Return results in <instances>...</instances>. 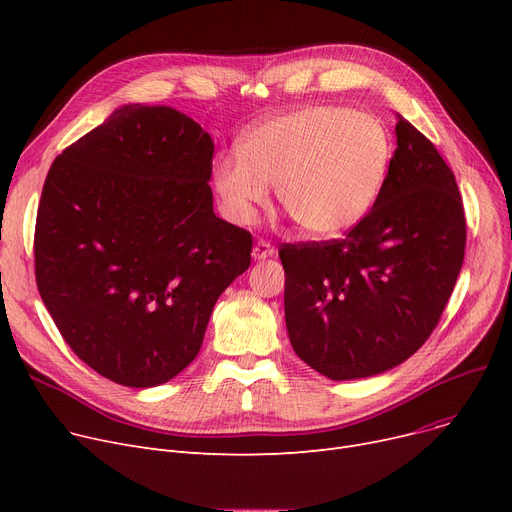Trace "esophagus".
Wrapping results in <instances>:
<instances>
[{
    "instance_id": "1",
    "label": "esophagus",
    "mask_w": 512,
    "mask_h": 512,
    "mask_svg": "<svg viewBox=\"0 0 512 512\" xmlns=\"http://www.w3.org/2000/svg\"><path fill=\"white\" fill-rule=\"evenodd\" d=\"M276 253V249H274V245L270 240H257V245L253 247V257L255 259H267V257H272Z\"/></svg>"
}]
</instances>
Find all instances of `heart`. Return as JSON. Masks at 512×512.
Returning <instances> with one entry per match:
<instances>
[{
	"mask_svg": "<svg viewBox=\"0 0 512 512\" xmlns=\"http://www.w3.org/2000/svg\"><path fill=\"white\" fill-rule=\"evenodd\" d=\"M392 141L369 114L315 105L253 128L236 151L213 164L211 182L226 218L251 224L270 199L313 236H336L359 224L388 176Z\"/></svg>",
	"mask_w": 512,
	"mask_h": 512,
	"instance_id": "obj_1",
	"label": "heart"
}]
</instances>
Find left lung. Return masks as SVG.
<instances>
[{
    "instance_id": "8db88e82",
    "label": "left lung",
    "mask_w": 512,
    "mask_h": 512,
    "mask_svg": "<svg viewBox=\"0 0 512 512\" xmlns=\"http://www.w3.org/2000/svg\"><path fill=\"white\" fill-rule=\"evenodd\" d=\"M465 207L452 170L396 114L382 191L344 238L280 247L290 344L330 380L382 373L432 336L461 274Z\"/></svg>"
}]
</instances>
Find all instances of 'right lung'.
<instances>
[{"label": "right lung", "instance_id": "add662e5", "mask_svg": "<svg viewBox=\"0 0 512 512\" xmlns=\"http://www.w3.org/2000/svg\"><path fill=\"white\" fill-rule=\"evenodd\" d=\"M211 159L195 120L132 103L47 172L37 288L74 355L107 380H172L197 357L215 301L251 265V232L213 213Z\"/></svg>", "mask_w": 512, "mask_h": 512}]
</instances>
